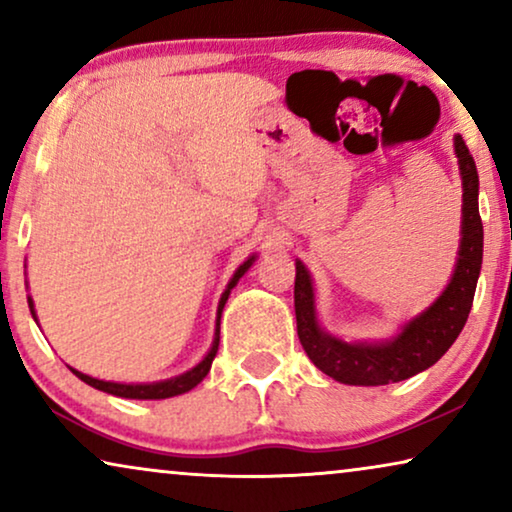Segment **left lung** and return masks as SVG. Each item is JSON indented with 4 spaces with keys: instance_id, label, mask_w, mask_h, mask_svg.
Here are the masks:
<instances>
[{
    "instance_id": "1",
    "label": "left lung",
    "mask_w": 512,
    "mask_h": 512,
    "mask_svg": "<svg viewBox=\"0 0 512 512\" xmlns=\"http://www.w3.org/2000/svg\"><path fill=\"white\" fill-rule=\"evenodd\" d=\"M454 153L459 158L461 188V242L454 275L445 291L412 317L396 338L384 342H345L326 333L314 310L312 277L300 261H296V324L300 345L314 366L333 380L356 387H380L408 380V377L431 368L452 342L459 338L468 312H471L475 286L482 268V221L478 212V170L461 135L454 137Z\"/></svg>"
}]
</instances>
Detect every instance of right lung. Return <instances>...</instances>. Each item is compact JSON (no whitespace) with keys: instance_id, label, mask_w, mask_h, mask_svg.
Wrapping results in <instances>:
<instances>
[{"instance_id":"obj_1","label":"right lung","mask_w":512,"mask_h":512,"mask_svg":"<svg viewBox=\"0 0 512 512\" xmlns=\"http://www.w3.org/2000/svg\"><path fill=\"white\" fill-rule=\"evenodd\" d=\"M256 261V256H249L247 261H244L240 268L235 270L233 279H230L226 291H223V296L219 300V310H216V333H214V342H212V349H209L205 359H202L198 366L188 370L184 375H177V377H170V380H163V382H151V384H121V382H104V380H97V377H90V375H83L79 370L72 368V373L83 380L90 387L100 389V391H107V394H114V396H121V398H139V401H158V398H172V396H179V394H186V391H191L193 387H198V384L205 380V375L209 373V368H212V361L216 352H219V328H221V312H223V305H226V300L230 296V289L240 282V277L244 275L251 268V263ZM27 303H30V312L32 317L37 319V314H34V303L32 298H27Z\"/></svg>"}]
</instances>
